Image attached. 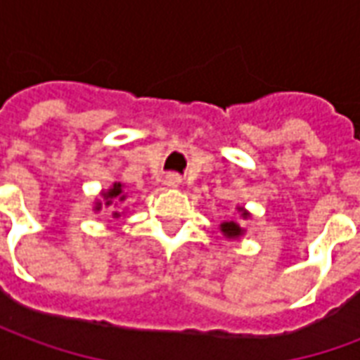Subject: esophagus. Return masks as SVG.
<instances>
[{
    "mask_svg": "<svg viewBox=\"0 0 360 360\" xmlns=\"http://www.w3.org/2000/svg\"><path fill=\"white\" fill-rule=\"evenodd\" d=\"M181 175H177V173H169V175H165V185H167V187H172V188H175V187H179L181 185Z\"/></svg>",
    "mask_w": 360,
    "mask_h": 360,
    "instance_id": "obj_1",
    "label": "esophagus"
}]
</instances>
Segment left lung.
<instances>
[{
  "label": "left lung",
  "instance_id": "left-lung-1",
  "mask_svg": "<svg viewBox=\"0 0 360 360\" xmlns=\"http://www.w3.org/2000/svg\"><path fill=\"white\" fill-rule=\"evenodd\" d=\"M239 212L243 214V218H247L249 216V212H245L243 208H239ZM219 229H221V233L226 235L227 239H239L243 235V229L235 221H224L221 226H219Z\"/></svg>",
  "mask_w": 360,
  "mask_h": 360
}]
</instances>
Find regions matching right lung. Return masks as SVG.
Here are the masks:
<instances>
[{"mask_svg": "<svg viewBox=\"0 0 360 360\" xmlns=\"http://www.w3.org/2000/svg\"><path fill=\"white\" fill-rule=\"evenodd\" d=\"M102 198H103V202H96L94 206V210H102V206H111L113 202H123L127 198V195L123 193V183H113L108 191H103L102 193ZM121 214L119 212H113V218H119Z\"/></svg>", "mask_w": 360, "mask_h": 360, "instance_id": "obj_1", "label": "right lung"}]
</instances>
